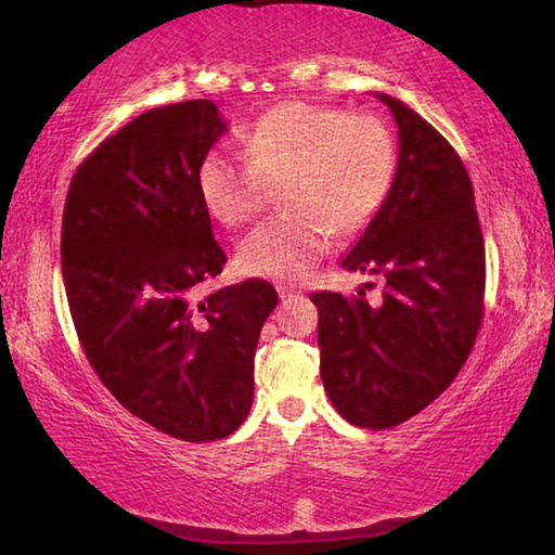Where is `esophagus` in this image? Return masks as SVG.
Wrapping results in <instances>:
<instances>
[{
    "label": "esophagus",
    "mask_w": 555,
    "mask_h": 555,
    "mask_svg": "<svg viewBox=\"0 0 555 555\" xmlns=\"http://www.w3.org/2000/svg\"><path fill=\"white\" fill-rule=\"evenodd\" d=\"M276 291H279V298H281V300H288V298H294L296 294H300V291H296L294 286H286V284L276 286Z\"/></svg>",
    "instance_id": "34e87169"
}]
</instances>
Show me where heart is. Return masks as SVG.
<instances>
[{
  "instance_id": "b5f03b06",
  "label": "heart",
  "mask_w": 555,
  "mask_h": 555,
  "mask_svg": "<svg viewBox=\"0 0 555 555\" xmlns=\"http://www.w3.org/2000/svg\"><path fill=\"white\" fill-rule=\"evenodd\" d=\"M244 162L212 149L195 171L198 195L215 220L240 228L279 185L286 212L259 222L237 244L247 276L298 281L331 244L352 234L387 198L397 146L384 121L313 102H281L242 129Z\"/></svg>"
}]
</instances>
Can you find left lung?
Returning <instances> with one entry per match:
<instances>
[{"label":"left lung","mask_w":555,"mask_h":555,"mask_svg":"<svg viewBox=\"0 0 555 555\" xmlns=\"http://www.w3.org/2000/svg\"><path fill=\"white\" fill-rule=\"evenodd\" d=\"M377 98L399 127L397 173L343 269L379 274L384 291L311 300L327 397L345 421L382 430L424 411L465 364L482 323L485 240L455 149L401 100Z\"/></svg>","instance_id":"8db88e82"}]
</instances>
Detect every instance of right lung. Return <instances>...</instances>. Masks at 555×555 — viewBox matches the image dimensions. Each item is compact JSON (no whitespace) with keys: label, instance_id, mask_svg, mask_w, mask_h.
<instances>
[{"label":"right lung","instance_id":"obj_1","mask_svg":"<svg viewBox=\"0 0 555 555\" xmlns=\"http://www.w3.org/2000/svg\"><path fill=\"white\" fill-rule=\"evenodd\" d=\"M224 129L212 100L144 112L78 166L63 210L65 296L92 370L129 413L188 443L247 418L279 300L261 279L198 300L228 261L195 185Z\"/></svg>","mask_w":555,"mask_h":555}]
</instances>
